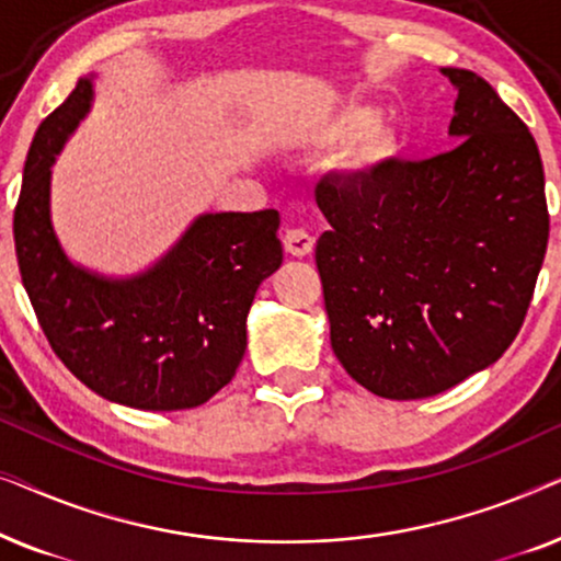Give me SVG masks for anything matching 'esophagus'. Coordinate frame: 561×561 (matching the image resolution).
<instances>
[{"label":"esophagus","instance_id":"34e87169","mask_svg":"<svg viewBox=\"0 0 561 561\" xmlns=\"http://www.w3.org/2000/svg\"><path fill=\"white\" fill-rule=\"evenodd\" d=\"M283 248H286L288 255L306 257L313 250V237L306 232V229H288V232L283 234Z\"/></svg>","mask_w":561,"mask_h":561}]
</instances>
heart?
<instances>
[{"instance_id": "1", "label": "heart", "mask_w": 561, "mask_h": 561, "mask_svg": "<svg viewBox=\"0 0 561 561\" xmlns=\"http://www.w3.org/2000/svg\"><path fill=\"white\" fill-rule=\"evenodd\" d=\"M378 106L350 102L329 114L313 133V140L321 145H340L356 137L344 152L342 165L357 188H370L378 183L401 152V133L388 122H378Z\"/></svg>"}]
</instances>
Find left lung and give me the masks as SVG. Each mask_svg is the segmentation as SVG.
Returning <instances> with one entry per match:
<instances>
[{"mask_svg":"<svg viewBox=\"0 0 561 561\" xmlns=\"http://www.w3.org/2000/svg\"><path fill=\"white\" fill-rule=\"evenodd\" d=\"M457 89L455 148L396 160L357 188L327 175L317 242L332 350L390 401L442 393L493 365L524 324L549 242L534 135L485 79L442 68Z\"/></svg>","mask_w":561,"mask_h":561,"instance_id":"obj_1","label":"left lung"}]
</instances>
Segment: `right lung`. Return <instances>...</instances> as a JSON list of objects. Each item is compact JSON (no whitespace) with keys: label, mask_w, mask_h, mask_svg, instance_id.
Masks as SVG:
<instances>
[{"label":"right lung","mask_w":561,"mask_h":561,"mask_svg":"<svg viewBox=\"0 0 561 561\" xmlns=\"http://www.w3.org/2000/svg\"><path fill=\"white\" fill-rule=\"evenodd\" d=\"M79 79L30 145L14 209V252L50 347L83 386L140 411H183L234 378L248 311L283 263L275 209L202 214L156 265L106 278L76 265L50 221V165L94 102Z\"/></svg>","instance_id":"1"}]
</instances>
